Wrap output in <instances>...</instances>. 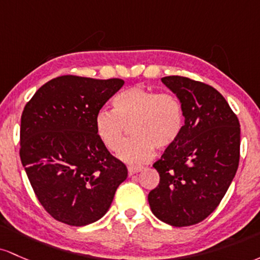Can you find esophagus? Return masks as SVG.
Returning <instances> with one entry per match:
<instances>
[{"mask_svg": "<svg viewBox=\"0 0 260 260\" xmlns=\"http://www.w3.org/2000/svg\"><path fill=\"white\" fill-rule=\"evenodd\" d=\"M127 171H129L130 176H133V174L141 172L142 171V167H129V168H127Z\"/></svg>", "mask_w": 260, "mask_h": 260, "instance_id": "1", "label": "esophagus"}]
</instances>
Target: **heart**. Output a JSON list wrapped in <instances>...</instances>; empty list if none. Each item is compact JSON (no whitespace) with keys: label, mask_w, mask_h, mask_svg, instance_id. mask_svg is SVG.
<instances>
[{"label":"heart","mask_w":260,"mask_h":260,"mask_svg":"<svg viewBox=\"0 0 260 260\" xmlns=\"http://www.w3.org/2000/svg\"><path fill=\"white\" fill-rule=\"evenodd\" d=\"M114 110L101 109L94 119L95 133L109 151H116L126 126L134 138L118 151L129 165L150 161L158 150L173 146L184 130L182 102L172 93H158L142 86L124 89L113 99Z\"/></svg>","instance_id":"heart-1"}]
</instances>
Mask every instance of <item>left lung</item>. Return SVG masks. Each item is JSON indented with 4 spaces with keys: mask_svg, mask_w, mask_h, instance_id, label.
<instances>
[{
    "mask_svg": "<svg viewBox=\"0 0 260 260\" xmlns=\"http://www.w3.org/2000/svg\"><path fill=\"white\" fill-rule=\"evenodd\" d=\"M162 82L182 102L184 130L153 163L159 184L148 194V204L163 222L191 226L217 208L235 178L240 121L214 87L182 76H167Z\"/></svg>",
    "mask_w": 260,
    "mask_h": 260,
    "instance_id": "left-lung-1",
    "label": "left lung"
}]
</instances>
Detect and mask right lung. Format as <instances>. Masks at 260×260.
I'll use <instances>...</instances> for the list:
<instances>
[{"label":"right lung","mask_w":260,"mask_h":260,"mask_svg":"<svg viewBox=\"0 0 260 260\" xmlns=\"http://www.w3.org/2000/svg\"><path fill=\"white\" fill-rule=\"evenodd\" d=\"M122 84L119 78L60 76L25 104L20 161L38 200L60 222H95L126 179V166L110 154L94 126L97 113Z\"/></svg>","instance_id":"right-lung-1"}]
</instances>
